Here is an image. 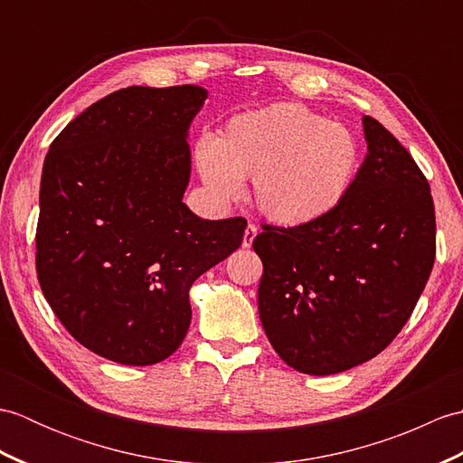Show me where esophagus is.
<instances>
[{
    "instance_id": "1",
    "label": "esophagus",
    "mask_w": 463,
    "mask_h": 463,
    "mask_svg": "<svg viewBox=\"0 0 463 463\" xmlns=\"http://www.w3.org/2000/svg\"><path fill=\"white\" fill-rule=\"evenodd\" d=\"M257 232H259V226L252 224V222L247 226V229H244V234H242V247L244 249L252 247V241H254V237H257Z\"/></svg>"
}]
</instances>
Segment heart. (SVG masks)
Segmentation results:
<instances>
[{
    "label": "heart",
    "mask_w": 463,
    "mask_h": 463,
    "mask_svg": "<svg viewBox=\"0 0 463 463\" xmlns=\"http://www.w3.org/2000/svg\"><path fill=\"white\" fill-rule=\"evenodd\" d=\"M196 169L219 199L241 194L252 179L254 199L270 221L298 226L336 209L358 171L360 149L340 123L297 103L241 113L214 139L199 141Z\"/></svg>",
    "instance_id": "b5f03b06"
}]
</instances>
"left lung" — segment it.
Here are the masks:
<instances>
[{"label":"left lung","instance_id":"obj_1","mask_svg":"<svg viewBox=\"0 0 463 463\" xmlns=\"http://www.w3.org/2000/svg\"><path fill=\"white\" fill-rule=\"evenodd\" d=\"M368 155L322 219L262 226L259 314L290 368L328 376L372 360L404 328L436 259L430 184L386 127L364 117Z\"/></svg>","mask_w":463,"mask_h":463}]
</instances>
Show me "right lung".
<instances>
[{
	"label": "right lung",
	"mask_w": 463,
	"mask_h": 463,
	"mask_svg": "<svg viewBox=\"0 0 463 463\" xmlns=\"http://www.w3.org/2000/svg\"><path fill=\"white\" fill-rule=\"evenodd\" d=\"M206 90L127 87L77 115L43 163L35 267L59 322L99 356L151 366L181 346L189 288L242 242V216L204 221L183 194Z\"/></svg>",
	"instance_id": "add662e5"
}]
</instances>
